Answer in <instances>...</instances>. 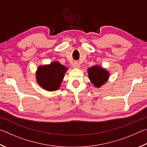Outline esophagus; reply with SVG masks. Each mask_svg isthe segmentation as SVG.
<instances>
[{"instance_id":"1","label":"esophagus","mask_w":147,"mask_h":147,"mask_svg":"<svg viewBox=\"0 0 147 147\" xmlns=\"http://www.w3.org/2000/svg\"><path fill=\"white\" fill-rule=\"evenodd\" d=\"M80 63H78V62L74 61V63H73V68L78 69V68H80Z\"/></svg>"}]
</instances>
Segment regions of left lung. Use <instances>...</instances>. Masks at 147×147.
I'll return each instance as SVG.
<instances>
[{
	"label": "left lung",
	"instance_id": "obj_1",
	"mask_svg": "<svg viewBox=\"0 0 147 147\" xmlns=\"http://www.w3.org/2000/svg\"><path fill=\"white\" fill-rule=\"evenodd\" d=\"M89 79L94 87L99 88L108 82L109 73L99 65H94L88 69Z\"/></svg>",
	"mask_w": 147,
	"mask_h": 147
}]
</instances>
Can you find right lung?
<instances>
[{
    "mask_svg": "<svg viewBox=\"0 0 147 147\" xmlns=\"http://www.w3.org/2000/svg\"><path fill=\"white\" fill-rule=\"evenodd\" d=\"M68 69L58 61L39 65L36 73V81L41 88L54 91L60 88L64 75Z\"/></svg>",
    "mask_w": 147,
    "mask_h": 147,
    "instance_id": "obj_1",
    "label": "right lung"
}]
</instances>
